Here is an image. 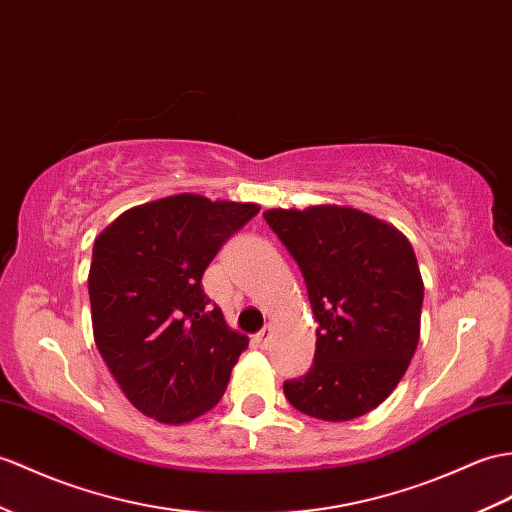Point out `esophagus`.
Instances as JSON below:
<instances>
[{
  "label": "esophagus",
  "mask_w": 512,
  "mask_h": 512,
  "mask_svg": "<svg viewBox=\"0 0 512 512\" xmlns=\"http://www.w3.org/2000/svg\"><path fill=\"white\" fill-rule=\"evenodd\" d=\"M255 342H257V347H261V349H268V347H270V342H272V327H270V325H266L264 329H261L259 334L255 336Z\"/></svg>",
  "instance_id": "obj_1"
}]
</instances>
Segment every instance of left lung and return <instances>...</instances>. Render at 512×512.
<instances>
[{"label":"left lung","instance_id":"obj_1","mask_svg":"<svg viewBox=\"0 0 512 512\" xmlns=\"http://www.w3.org/2000/svg\"><path fill=\"white\" fill-rule=\"evenodd\" d=\"M268 227L299 264L316 329L314 364L283 382L307 417L351 421L406 373L421 331L423 279L408 237L360 209H268Z\"/></svg>","mask_w":512,"mask_h":512}]
</instances>
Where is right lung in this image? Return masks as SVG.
Here are the masks:
<instances>
[{
  "instance_id": "right-lung-1",
  "label": "right lung",
  "mask_w": 512,
  "mask_h": 512,
  "mask_svg": "<svg viewBox=\"0 0 512 512\" xmlns=\"http://www.w3.org/2000/svg\"><path fill=\"white\" fill-rule=\"evenodd\" d=\"M259 213L253 202L178 194L124 211L93 244L95 347L146 417L194 421L227 390L248 338L202 290L222 244Z\"/></svg>"
}]
</instances>
